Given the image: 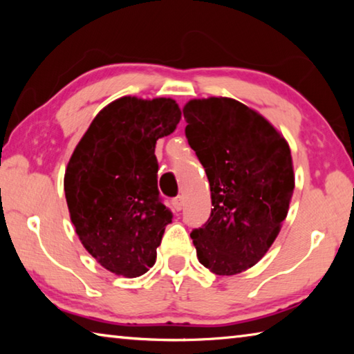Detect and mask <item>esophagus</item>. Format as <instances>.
Instances as JSON below:
<instances>
[{
	"mask_svg": "<svg viewBox=\"0 0 354 354\" xmlns=\"http://www.w3.org/2000/svg\"><path fill=\"white\" fill-rule=\"evenodd\" d=\"M171 205H173V207L176 209V211H181L183 206H184V198L181 195H179V196H176V198L171 200Z\"/></svg>",
	"mask_w": 354,
	"mask_h": 354,
	"instance_id": "obj_1",
	"label": "esophagus"
}]
</instances>
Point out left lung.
Returning a JSON list of instances; mask_svg holds the SVG:
<instances>
[{
	"label": "left lung",
	"instance_id": "left-lung-1",
	"mask_svg": "<svg viewBox=\"0 0 354 354\" xmlns=\"http://www.w3.org/2000/svg\"><path fill=\"white\" fill-rule=\"evenodd\" d=\"M185 137L211 185V217L190 232L198 261L237 274L262 259L295 187L290 148L259 113L232 98L190 100Z\"/></svg>",
	"mask_w": 354,
	"mask_h": 354
}]
</instances>
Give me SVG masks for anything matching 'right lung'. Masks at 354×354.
Instances as JSON below:
<instances>
[{
  "instance_id": "obj_1",
  "label": "right lung",
  "mask_w": 354,
  "mask_h": 354,
  "mask_svg": "<svg viewBox=\"0 0 354 354\" xmlns=\"http://www.w3.org/2000/svg\"><path fill=\"white\" fill-rule=\"evenodd\" d=\"M179 120L175 100L123 97L100 111L71 154L70 218L84 248L112 273L136 278L154 266L173 218L159 195L154 148Z\"/></svg>"
}]
</instances>
